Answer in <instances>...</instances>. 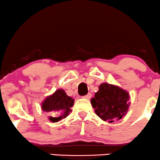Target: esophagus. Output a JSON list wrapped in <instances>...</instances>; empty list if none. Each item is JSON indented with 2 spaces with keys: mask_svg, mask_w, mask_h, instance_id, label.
Here are the masks:
<instances>
[{
  "mask_svg": "<svg viewBox=\"0 0 160 160\" xmlns=\"http://www.w3.org/2000/svg\"><path fill=\"white\" fill-rule=\"evenodd\" d=\"M91 96H92V94L90 93V92H89L88 94L85 95V96H83V98H84V99H89L91 98Z\"/></svg>",
  "mask_w": 160,
  "mask_h": 160,
  "instance_id": "1",
  "label": "esophagus"
}]
</instances>
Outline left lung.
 <instances>
[{
  "mask_svg": "<svg viewBox=\"0 0 160 160\" xmlns=\"http://www.w3.org/2000/svg\"><path fill=\"white\" fill-rule=\"evenodd\" d=\"M129 93L120 87L103 83L91 99L95 112L102 120L109 123L120 120L126 115L130 102Z\"/></svg>",
  "mask_w": 160,
  "mask_h": 160,
  "instance_id": "left-lung-1",
  "label": "left lung"
}]
</instances>
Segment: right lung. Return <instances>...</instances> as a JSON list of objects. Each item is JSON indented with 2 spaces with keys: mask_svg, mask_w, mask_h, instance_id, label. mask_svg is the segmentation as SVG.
I'll return each mask as SVG.
<instances>
[{
  "mask_svg": "<svg viewBox=\"0 0 160 160\" xmlns=\"http://www.w3.org/2000/svg\"><path fill=\"white\" fill-rule=\"evenodd\" d=\"M73 102L74 100L68 96L64 90L59 89L44 100L42 108L44 112H49L51 122H58L69 115Z\"/></svg>",
  "mask_w": 160,
  "mask_h": 160,
  "instance_id": "right-lung-1",
  "label": "right lung"
}]
</instances>
